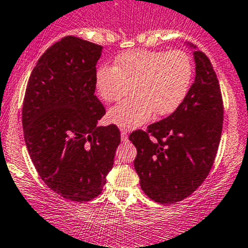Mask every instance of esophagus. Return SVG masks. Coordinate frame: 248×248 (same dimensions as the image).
Masks as SVG:
<instances>
[{"label": "esophagus", "instance_id": "obj_1", "mask_svg": "<svg viewBox=\"0 0 248 248\" xmlns=\"http://www.w3.org/2000/svg\"><path fill=\"white\" fill-rule=\"evenodd\" d=\"M121 136H122V140H123V142H126L127 140V131L126 130H124V129H122L121 130Z\"/></svg>", "mask_w": 248, "mask_h": 248}]
</instances>
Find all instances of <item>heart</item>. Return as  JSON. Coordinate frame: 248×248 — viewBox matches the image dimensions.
I'll return each mask as SVG.
<instances>
[{
  "label": "heart",
  "mask_w": 248,
  "mask_h": 248,
  "mask_svg": "<svg viewBox=\"0 0 248 248\" xmlns=\"http://www.w3.org/2000/svg\"><path fill=\"white\" fill-rule=\"evenodd\" d=\"M194 66L190 57L181 49L134 50L102 66L95 72V87L105 102L121 100L130 92L134 95L108 113L111 123L125 129L144 124L155 112L166 117L180 108L187 97Z\"/></svg>",
  "instance_id": "heart-1"
}]
</instances>
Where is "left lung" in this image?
I'll use <instances>...</instances> for the list:
<instances>
[{"instance_id": "1", "label": "left lung", "mask_w": 248, "mask_h": 248, "mask_svg": "<svg viewBox=\"0 0 248 248\" xmlns=\"http://www.w3.org/2000/svg\"><path fill=\"white\" fill-rule=\"evenodd\" d=\"M194 60L195 80L180 108L129 137L137 149L134 166L140 188L159 203L191 195L208 176L219 148L223 122L219 80L203 52L194 50Z\"/></svg>"}]
</instances>
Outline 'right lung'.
Here are the masks:
<instances>
[{
	"label": "right lung",
	"instance_id": "right-lung-1",
	"mask_svg": "<svg viewBox=\"0 0 248 248\" xmlns=\"http://www.w3.org/2000/svg\"><path fill=\"white\" fill-rule=\"evenodd\" d=\"M103 47L65 36L31 71L22 108L29 156L45 183L62 198L91 201L102 193L121 143L116 125L98 126L105 108L94 95Z\"/></svg>",
	"mask_w": 248,
	"mask_h": 248
}]
</instances>
